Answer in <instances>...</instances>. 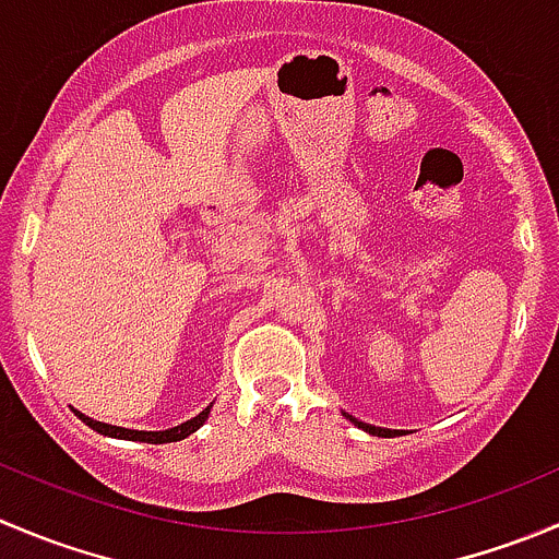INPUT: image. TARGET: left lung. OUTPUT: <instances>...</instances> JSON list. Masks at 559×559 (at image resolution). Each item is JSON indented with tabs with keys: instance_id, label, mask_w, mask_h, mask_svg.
Wrapping results in <instances>:
<instances>
[{
	"instance_id": "obj_1",
	"label": "left lung",
	"mask_w": 559,
	"mask_h": 559,
	"mask_svg": "<svg viewBox=\"0 0 559 559\" xmlns=\"http://www.w3.org/2000/svg\"><path fill=\"white\" fill-rule=\"evenodd\" d=\"M344 417H349V420H352V424H355V426H357V429L368 431V435H373V437H390V435H393V431H390V429H379V426H371V424H362V420H357V417L346 415V412H344Z\"/></svg>"
}]
</instances>
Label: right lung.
I'll list each match as a JSON object with an SVG mask.
<instances>
[{"label": "right lung", "instance_id": "obj_1", "mask_svg": "<svg viewBox=\"0 0 559 559\" xmlns=\"http://www.w3.org/2000/svg\"><path fill=\"white\" fill-rule=\"evenodd\" d=\"M210 409H213V404L204 406L202 412H199L197 417H191V420H186V424L175 426V429H164V431H135V429H122V426H111V424H103V420H95V417L84 415V412L75 409V415L84 420L90 429H95L97 435L103 437H114V440H130V442H150V445H164V442H180L186 440V437H191L193 431L202 429L204 420L210 417Z\"/></svg>", "mask_w": 559, "mask_h": 559}]
</instances>
